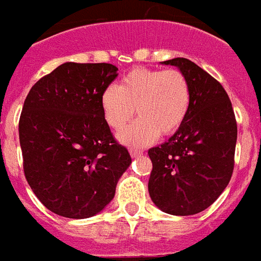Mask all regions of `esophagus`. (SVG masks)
I'll return each instance as SVG.
<instances>
[{
	"instance_id": "34e87169",
	"label": "esophagus",
	"mask_w": 261,
	"mask_h": 261,
	"mask_svg": "<svg viewBox=\"0 0 261 261\" xmlns=\"http://www.w3.org/2000/svg\"><path fill=\"white\" fill-rule=\"evenodd\" d=\"M129 153H130V155H132V157H139V155L142 154V151H140V150H136V149H130L129 150Z\"/></svg>"
}]
</instances>
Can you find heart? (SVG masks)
Segmentation results:
<instances>
[{
    "label": "heart",
    "mask_w": 261,
    "mask_h": 261,
    "mask_svg": "<svg viewBox=\"0 0 261 261\" xmlns=\"http://www.w3.org/2000/svg\"><path fill=\"white\" fill-rule=\"evenodd\" d=\"M189 81L178 69L135 68L117 86H107L100 107L108 126L121 130L136 114L140 117L118 135L125 144L142 147L168 136L184 125L191 110Z\"/></svg>",
    "instance_id": "heart-1"
}]
</instances>
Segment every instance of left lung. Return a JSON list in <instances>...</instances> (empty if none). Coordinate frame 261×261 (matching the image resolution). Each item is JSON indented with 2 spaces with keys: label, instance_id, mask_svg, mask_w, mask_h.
<instances>
[{
  "label": "left lung",
  "instance_id": "8db88e82",
  "mask_svg": "<svg viewBox=\"0 0 261 261\" xmlns=\"http://www.w3.org/2000/svg\"><path fill=\"white\" fill-rule=\"evenodd\" d=\"M189 81L191 110L167 142L149 150L153 170L149 193L160 210L193 216L206 210L229 184L238 128L227 91L186 58L164 61Z\"/></svg>",
  "mask_w": 261,
  "mask_h": 261
}]
</instances>
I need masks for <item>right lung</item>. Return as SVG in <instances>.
<instances>
[{
    "instance_id": "obj_1",
    "label": "right lung",
    "mask_w": 261,
    "mask_h": 261,
    "mask_svg": "<svg viewBox=\"0 0 261 261\" xmlns=\"http://www.w3.org/2000/svg\"><path fill=\"white\" fill-rule=\"evenodd\" d=\"M117 70L112 64L65 62L41 77L24 100L19 119L24 176L58 216L81 220L104 210L132 163L100 107Z\"/></svg>"
}]
</instances>
